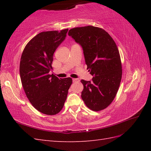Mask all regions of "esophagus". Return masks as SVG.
Masks as SVG:
<instances>
[{
    "mask_svg": "<svg viewBox=\"0 0 151 151\" xmlns=\"http://www.w3.org/2000/svg\"><path fill=\"white\" fill-rule=\"evenodd\" d=\"M73 82H79L80 80L78 78H73Z\"/></svg>",
    "mask_w": 151,
    "mask_h": 151,
    "instance_id": "34e87169",
    "label": "esophagus"
}]
</instances>
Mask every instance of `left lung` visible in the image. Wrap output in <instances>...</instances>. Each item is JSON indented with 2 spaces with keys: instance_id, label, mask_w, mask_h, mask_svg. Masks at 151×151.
<instances>
[{
  "instance_id": "left-lung-1",
  "label": "left lung",
  "mask_w": 151,
  "mask_h": 151,
  "mask_svg": "<svg viewBox=\"0 0 151 151\" xmlns=\"http://www.w3.org/2000/svg\"><path fill=\"white\" fill-rule=\"evenodd\" d=\"M68 34L82 47L87 69L94 76L91 82L81 80L82 100L93 111L104 110L114 101L122 78L116 43L107 32L96 27L74 28Z\"/></svg>"
}]
</instances>
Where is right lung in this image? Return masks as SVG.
Returning a JSON list of instances; mask_svg holds the SVG:
<instances>
[{
    "mask_svg": "<svg viewBox=\"0 0 151 151\" xmlns=\"http://www.w3.org/2000/svg\"><path fill=\"white\" fill-rule=\"evenodd\" d=\"M68 29L42 32L22 51L19 72L22 87L32 105L44 114L53 115L62 110L73 81L50 75L53 54L65 40Z\"/></svg>",
    "mask_w": 151,
    "mask_h": 151,
    "instance_id": "obj_1",
    "label": "right lung"
}]
</instances>
